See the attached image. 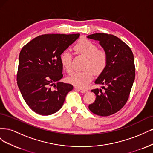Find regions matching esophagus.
<instances>
[{
  "label": "esophagus",
  "instance_id": "obj_1",
  "mask_svg": "<svg viewBox=\"0 0 153 153\" xmlns=\"http://www.w3.org/2000/svg\"><path fill=\"white\" fill-rule=\"evenodd\" d=\"M75 89L79 91L80 92H82V93H85V92H87V90L83 89H81V88H79V87H76Z\"/></svg>",
  "mask_w": 153,
  "mask_h": 153
}]
</instances>
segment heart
I'll return each mask as SVG.
<instances>
[{"label": "heart", "mask_w": 153, "mask_h": 153, "mask_svg": "<svg viewBox=\"0 0 153 153\" xmlns=\"http://www.w3.org/2000/svg\"><path fill=\"white\" fill-rule=\"evenodd\" d=\"M98 46L92 41L82 38L77 41L73 49L77 54L82 55L87 57L84 71L76 72L69 76V82L74 85L80 88L85 87L92 80L93 71L96 74L102 72L108 62L107 54L105 51L98 49ZM61 64L66 72L71 74L73 71L72 55L68 50H65L61 55Z\"/></svg>", "instance_id": "heart-1"}]
</instances>
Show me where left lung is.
I'll return each instance as SVG.
<instances>
[{
	"mask_svg": "<svg viewBox=\"0 0 153 153\" xmlns=\"http://www.w3.org/2000/svg\"><path fill=\"white\" fill-rule=\"evenodd\" d=\"M87 38L98 41L107 54L108 62L94 83L103 86L92 90L96 100L89 105L92 113L108 116L121 110L128 100L135 77L134 57L131 50L114 35L96 33Z\"/></svg>",
	"mask_w": 153,
	"mask_h": 153,
	"instance_id": "8db88e82",
	"label": "left lung"
}]
</instances>
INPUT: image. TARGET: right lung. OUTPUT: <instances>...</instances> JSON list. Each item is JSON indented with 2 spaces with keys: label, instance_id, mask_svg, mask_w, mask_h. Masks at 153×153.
Instances as JSON below:
<instances>
[{
  "label": "right lung",
  "instance_id": "1",
  "mask_svg": "<svg viewBox=\"0 0 153 153\" xmlns=\"http://www.w3.org/2000/svg\"><path fill=\"white\" fill-rule=\"evenodd\" d=\"M79 36L80 34L41 35L21 50L17 84L26 103L34 112L42 115L57 112L67 94L73 90L71 84L59 82L63 76L61 55ZM52 85L54 88L52 89Z\"/></svg>",
  "mask_w": 153,
  "mask_h": 153
}]
</instances>
